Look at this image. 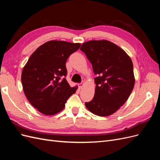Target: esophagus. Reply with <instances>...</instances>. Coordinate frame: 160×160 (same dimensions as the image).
I'll list each match as a JSON object with an SVG mask.
<instances>
[{
	"mask_svg": "<svg viewBox=\"0 0 160 160\" xmlns=\"http://www.w3.org/2000/svg\"><path fill=\"white\" fill-rule=\"evenodd\" d=\"M83 85H84V82H82V83H79V84L78 85L79 88L81 89L82 88H83Z\"/></svg>",
	"mask_w": 160,
	"mask_h": 160,
	"instance_id": "obj_1",
	"label": "esophagus"
}]
</instances>
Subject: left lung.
I'll list each match as a JSON object with an SVG mask.
<instances>
[{
    "instance_id": "8db88e82",
    "label": "left lung",
    "mask_w": 160,
    "mask_h": 160,
    "mask_svg": "<svg viewBox=\"0 0 160 160\" xmlns=\"http://www.w3.org/2000/svg\"><path fill=\"white\" fill-rule=\"evenodd\" d=\"M80 49L93 67L96 84L93 99L85 103L95 115L105 117L116 112L133 91V62L122 48L107 40L89 41Z\"/></svg>"
}]
</instances>
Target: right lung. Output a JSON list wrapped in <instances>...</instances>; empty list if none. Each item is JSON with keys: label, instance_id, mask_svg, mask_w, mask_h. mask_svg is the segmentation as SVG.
Wrapping results in <instances>:
<instances>
[{"label": "right lung", "instance_id": "obj_1", "mask_svg": "<svg viewBox=\"0 0 160 160\" xmlns=\"http://www.w3.org/2000/svg\"><path fill=\"white\" fill-rule=\"evenodd\" d=\"M80 43L50 41L41 45L28 59L21 74L24 93L41 113L52 115L65 107L77 86L71 88L65 77L66 61L79 49Z\"/></svg>", "mask_w": 160, "mask_h": 160}]
</instances>
